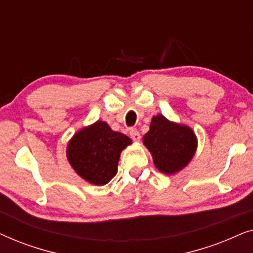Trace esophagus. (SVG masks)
Returning <instances> with one entry per match:
<instances>
[{
  "label": "esophagus",
  "mask_w": 253,
  "mask_h": 253,
  "mask_svg": "<svg viewBox=\"0 0 253 253\" xmlns=\"http://www.w3.org/2000/svg\"><path fill=\"white\" fill-rule=\"evenodd\" d=\"M129 134H130V137L132 138V140H134V141H138L140 139V133H139V131L136 129V127H131L129 131Z\"/></svg>",
  "instance_id": "1"
}]
</instances>
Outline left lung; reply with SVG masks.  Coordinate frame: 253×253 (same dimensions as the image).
Returning a JSON list of instances; mask_svg holds the SVG:
<instances>
[{
	"instance_id": "obj_1",
	"label": "left lung",
	"mask_w": 253,
	"mask_h": 253,
	"mask_svg": "<svg viewBox=\"0 0 253 253\" xmlns=\"http://www.w3.org/2000/svg\"><path fill=\"white\" fill-rule=\"evenodd\" d=\"M144 144L153 155L154 165L165 174H174L188 165L196 152L197 139L185 126L171 123L165 116L152 119Z\"/></svg>"
}]
</instances>
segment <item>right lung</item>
I'll return each instance as SVG.
<instances>
[{
  "instance_id": "obj_1",
  "label": "right lung",
  "mask_w": 253,
  "mask_h": 253,
  "mask_svg": "<svg viewBox=\"0 0 253 253\" xmlns=\"http://www.w3.org/2000/svg\"><path fill=\"white\" fill-rule=\"evenodd\" d=\"M130 144L129 137L98 121L75 134L68 145L67 154L81 177L91 184L103 185L116 175L121 152Z\"/></svg>"
}]
</instances>
